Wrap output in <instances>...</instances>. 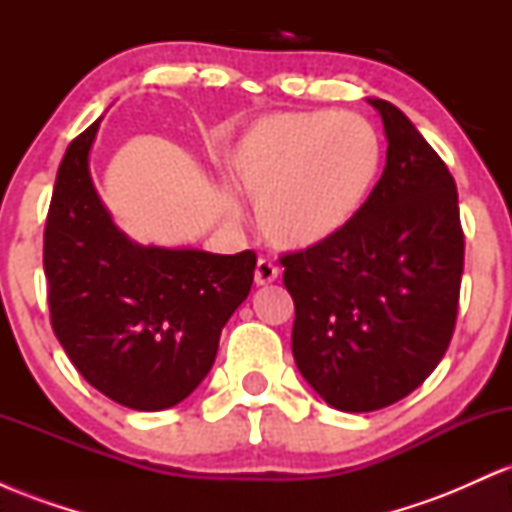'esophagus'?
<instances>
[{"label": "esophagus", "mask_w": 512, "mask_h": 512, "mask_svg": "<svg viewBox=\"0 0 512 512\" xmlns=\"http://www.w3.org/2000/svg\"><path fill=\"white\" fill-rule=\"evenodd\" d=\"M276 276H279V269L274 267L269 260H257V267H255V284L257 286H264V284H272L276 281Z\"/></svg>", "instance_id": "34e87169"}]
</instances>
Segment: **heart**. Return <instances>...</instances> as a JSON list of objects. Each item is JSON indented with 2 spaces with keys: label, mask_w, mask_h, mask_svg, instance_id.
Instances as JSON below:
<instances>
[{
  "label": "heart",
  "mask_w": 512,
  "mask_h": 512,
  "mask_svg": "<svg viewBox=\"0 0 512 512\" xmlns=\"http://www.w3.org/2000/svg\"><path fill=\"white\" fill-rule=\"evenodd\" d=\"M380 161L366 117L322 110L257 117L226 151L233 185L257 204L262 236L281 250L337 238L366 204Z\"/></svg>",
  "instance_id": "b5f03b06"
}]
</instances>
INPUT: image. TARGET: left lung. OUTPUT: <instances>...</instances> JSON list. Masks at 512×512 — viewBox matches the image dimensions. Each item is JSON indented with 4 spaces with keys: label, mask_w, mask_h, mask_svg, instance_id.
<instances>
[{
    "label": "left lung",
    "mask_w": 512,
    "mask_h": 512,
    "mask_svg": "<svg viewBox=\"0 0 512 512\" xmlns=\"http://www.w3.org/2000/svg\"><path fill=\"white\" fill-rule=\"evenodd\" d=\"M387 161L356 219L313 250L281 257L308 385L339 411H375L414 392L448 351L464 236L448 166L380 98Z\"/></svg>",
    "instance_id": "1"
}]
</instances>
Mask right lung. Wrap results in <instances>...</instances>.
I'll list each match as a JSON object with an SVG mask.
<instances>
[{
	"label": "right lung",
	"instance_id": "add662e5",
	"mask_svg": "<svg viewBox=\"0 0 512 512\" xmlns=\"http://www.w3.org/2000/svg\"><path fill=\"white\" fill-rule=\"evenodd\" d=\"M98 127L67 146L52 190L43 250L50 322L88 385L122 407L161 411L207 378L257 257L129 240L88 170Z\"/></svg>",
	"mask_w": 512,
	"mask_h": 512
}]
</instances>
